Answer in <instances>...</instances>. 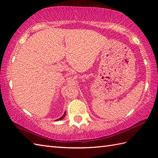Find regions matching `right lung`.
<instances>
[{
  "mask_svg": "<svg viewBox=\"0 0 158 158\" xmlns=\"http://www.w3.org/2000/svg\"><path fill=\"white\" fill-rule=\"evenodd\" d=\"M66 116V111L64 112V115L61 117H60V118H59V119H56V121H58V120H61V119H62L63 118H64V117Z\"/></svg>",
  "mask_w": 158,
  "mask_h": 158,
  "instance_id": "1",
  "label": "right lung"
}]
</instances>
